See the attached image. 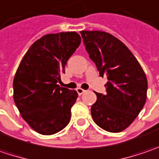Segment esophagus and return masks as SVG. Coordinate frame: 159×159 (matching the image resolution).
<instances>
[{"mask_svg":"<svg viewBox=\"0 0 159 159\" xmlns=\"http://www.w3.org/2000/svg\"><path fill=\"white\" fill-rule=\"evenodd\" d=\"M76 92H77V93H78L79 95H82L83 93L85 92V90H84V89H82V88H77V89H76Z\"/></svg>","mask_w":159,"mask_h":159,"instance_id":"obj_1","label":"esophagus"}]
</instances>
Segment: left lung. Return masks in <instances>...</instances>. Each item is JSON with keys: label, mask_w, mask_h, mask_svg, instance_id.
Masks as SVG:
<instances>
[{"label": "left lung", "mask_w": 159, "mask_h": 159, "mask_svg": "<svg viewBox=\"0 0 159 159\" xmlns=\"http://www.w3.org/2000/svg\"><path fill=\"white\" fill-rule=\"evenodd\" d=\"M100 75H107L106 94L97 93L91 107L93 121L110 133L124 131L134 121L147 99L148 81L134 54L120 40L102 31L80 32Z\"/></svg>", "instance_id": "8db88e82"}]
</instances>
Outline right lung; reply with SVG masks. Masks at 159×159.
<instances>
[{
    "mask_svg": "<svg viewBox=\"0 0 159 159\" xmlns=\"http://www.w3.org/2000/svg\"><path fill=\"white\" fill-rule=\"evenodd\" d=\"M80 43L76 32L43 35L32 44L17 67L13 80L15 104L23 119L41 134H54L70 121L78 94L57 83Z\"/></svg>",
    "mask_w": 159,
    "mask_h": 159,
    "instance_id": "obj_1",
    "label": "right lung"
}]
</instances>
